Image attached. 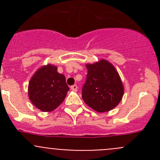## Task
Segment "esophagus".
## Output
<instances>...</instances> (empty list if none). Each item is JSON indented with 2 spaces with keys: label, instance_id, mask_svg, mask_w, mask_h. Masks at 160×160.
Instances as JSON below:
<instances>
[{
  "label": "esophagus",
  "instance_id": "1",
  "mask_svg": "<svg viewBox=\"0 0 160 160\" xmlns=\"http://www.w3.org/2000/svg\"><path fill=\"white\" fill-rule=\"evenodd\" d=\"M77 86L76 84H74V85H72V86H71L70 87V89L72 90H73V91H77Z\"/></svg>",
  "mask_w": 160,
  "mask_h": 160
}]
</instances>
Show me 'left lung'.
Masks as SVG:
<instances>
[{
	"label": "left lung",
	"instance_id": "1",
	"mask_svg": "<svg viewBox=\"0 0 160 160\" xmlns=\"http://www.w3.org/2000/svg\"><path fill=\"white\" fill-rule=\"evenodd\" d=\"M88 75L82 89L84 102L98 112L112 110L124 94V87L118 71L105 59L87 64Z\"/></svg>",
	"mask_w": 160,
	"mask_h": 160
}]
</instances>
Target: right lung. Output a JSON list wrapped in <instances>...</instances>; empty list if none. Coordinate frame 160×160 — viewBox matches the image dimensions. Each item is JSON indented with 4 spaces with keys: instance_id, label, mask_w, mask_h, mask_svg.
Returning a JSON list of instances; mask_svg holds the SVG:
<instances>
[{
    "instance_id": "right-lung-1",
    "label": "right lung",
    "mask_w": 160,
    "mask_h": 160,
    "mask_svg": "<svg viewBox=\"0 0 160 160\" xmlns=\"http://www.w3.org/2000/svg\"><path fill=\"white\" fill-rule=\"evenodd\" d=\"M70 88L63 74L57 72L56 66L48 64L35 72L28 83V98L42 111L49 112L59 107Z\"/></svg>"
}]
</instances>
